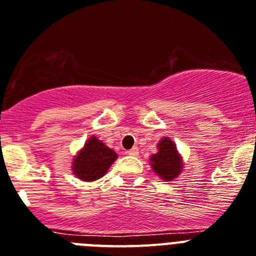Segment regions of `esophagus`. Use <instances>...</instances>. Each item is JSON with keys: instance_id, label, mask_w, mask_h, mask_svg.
<instances>
[{"instance_id": "esophagus-1", "label": "esophagus", "mask_w": 256, "mask_h": 256, "mask_svg": "<svg viewBox=\"0 0 256 256\" xmlns=\"http://www.w3.org/2000/svg\"><path fill=\"white\" fill-rule=\"evenodd\" d=\"M128 156H138L139 154V150H138L136 146H134V148H131L130 150H128Z\"/></svg>"}]
</instances>
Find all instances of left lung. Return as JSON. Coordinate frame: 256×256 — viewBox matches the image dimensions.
<instances>
[{"instance_id":"1","label":"left lung","mask_w":256,"mask_h":256,"mask_svg":"<svg viewBox=\"0 0 256 256\" xmlns=\"http://www.w3.org/2000/svg\"><path fill=\"white\" fill-rule=\"evenodd\" d=\"M150 165L156 174L168 182L180 174L183 166L174 142H171L168 138L160 140L158 152L150 157Z\"/></svg>"}]
</instances>
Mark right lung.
<instances>
[{
	"mask_svg": "<svg viewBox=\"0 0 256 256\" xmlns=\"http://www.w3.org/2000/svg\"><path fill=\"white\" fill-rule=\"evenodd\" d=\"M117 158L114 150L92 136L86 142L84 150L73 162V172L85 182L96 180L106 174Z\"/></svg>",
	"mask_w": 256,
	"mask_h": 256,
	"instance_id": "obj_1",
	"label": "right lung"
}]
</instances>
